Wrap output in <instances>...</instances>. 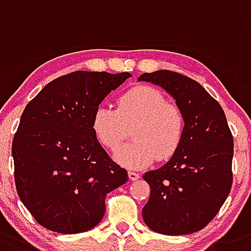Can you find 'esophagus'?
Returning <instances> with one entry per match:
<instances>
[{
  "label": "esophagus",
  "instance_id": "34e87169",
  "mask_svg": "<svg viewBox=\"0 0 251 251\" xmlns=\"http://www.w3.org/2000/svg\"><path fill=\"white\" fill-rule=\"evenodd\" d=\"M128 179L135 181V180L140 179V175L137 173H135V171H128Z\"/></svg>",
  "mask_w": 251,
  "mask_h": 251
}]
</instances>
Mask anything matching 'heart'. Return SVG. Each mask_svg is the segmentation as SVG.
Returning a JSON list of instances; mask_svg holds the SVG:
<instances>
[{"label":"heart","mask_w":251,"mask_h":251,"mask_svg":"<svg viewBox=\"0 0 251 251\" xmlns=\"http://www.w3.org/2000/svg\"><path fill=\"white\" fill-rule=\"evenodd\" d=\"M132 127L134 141L114 153L115 161L127 169H142L153 160H166L175 153L184 135V116L169 103L160 90L139 86L119 99L117 109L101 105L92 117L96 139L109 150H115Z\"/></svg>","instance_id":"b5f03b06"}]
</instances>
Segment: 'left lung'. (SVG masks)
<instances>
[{
  "label": "left lung",
  "mask_w": 251,
  "mask_h": 251,
  "mask_svg": "<svg viewBox=\"0 0 251 251\" xmlns=\"http://www.w3.org/2000/svg\"><path fill=\"white\" fill-rule=\"evenodd\" d=\"M137 81L168 92L185 123L181 144L170 160L142 176L150 185L142 219L164 235L199 231L213 220L231 189L234 142L224 110L200 83L176 72H146Z\"/></svg>",
  "instance_id": "left-lung-1"
}]
</instances>
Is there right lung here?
<instances>
[{
	"label": "right lung",
	"mask_w": 251,
	"mask_h": 251,
	"mask_svg": "<svg viewBox=\"0 0 251 251\" xmlns=\"http://www.w3.org/2000/svg\"><path fill=\"white\" fill-rule=\"evenodd\" d=\"M128 77V72H72L47 83L25 107L12 141L16 189L46 229H92L105 214L106 195L127 181V171L95 136L92 117Z\"/></svg>",
	"instance_id": "obj_1"
}]
</instances>
